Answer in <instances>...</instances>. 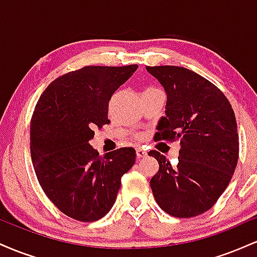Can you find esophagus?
I'll use <instances>...</instances> for the list:
<instances>
[{"instance_id": "esophagus-1", "label": "esophagus", "mask_w": 257, "mask_h": 257, "mask_svg": "<svg viewBox=\"0 0 257 257\" xmlns=\"http://www.w3.org/2000/svg\"><path fill=\"white\" fill-rule=\"evenodd\" d=\"M146 156H147V152L145 151V150H143V149L137 150V157L138 158H144V157H146Z\"/></svg>"}]
</instances>
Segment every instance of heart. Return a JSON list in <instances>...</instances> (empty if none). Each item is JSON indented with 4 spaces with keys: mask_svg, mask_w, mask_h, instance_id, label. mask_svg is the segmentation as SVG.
<instances>
[{
    "mask_svg": "<svg viewBox=\"0 0 257 257\" xmlns=\"http://www.w3.org/2000/svg\"><path fill=\"white\" fill-rule=\"evenodd\" d=\"M156 90H159V89H147L145 91H156ZM139 138H141V137H139Z\"/></svg>",
    "mask_w": 257,
    "mask_h": 257,
    "instance_id": "b5f03b06",
    "label": "heart"
}]
</instances>
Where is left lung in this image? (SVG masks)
<instances>
[{
    "instance_id": "obj_1",
    "label": "left lung",
    "mask_w": 257,
    "mask_h": 257,
    "mask_svg": "<svg viewBox=\"0 0 257 257\" xmlns=\"http://www.w3.org/2000/svg\"><path fill=\"white\" fill-rule=\"evenodd\" d=\"M167 93L157 140L180 141L179 163L150 151L159 170L150 181L167 214L193 217L213 206L231 181L239 156L234 111L225 94L198 73L179 66H146Z\"/></svg>"
}]
</instances>
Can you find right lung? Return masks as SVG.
Listing matches in <instances>:
<instances>
[{
	"instance_id": "obj_1",
	"label": "right lung",
	"mask_w": 257,
	"mask_h": 257,
	"mask_svg": "<svg viewBox=\"0 0 257 257\" xmlns=\"http://www.w3.org/2000/svg\"><path fill=\"white\" fill-rule=\"evenodd\" d=\"M138 65L85 66L52 82L35 107L30 150L41 187L61 213L93 222L111 210L120 179L137 153L122 147L104 157L90 145L94 129L108 124V101Z\"/></svg>"
}]
</instances>
